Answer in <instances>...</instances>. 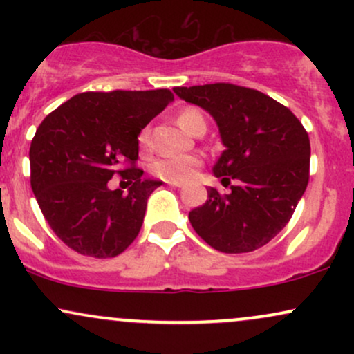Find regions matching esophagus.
I'll return each mask as SVG.
<instances>
[{"mask_svg":"<svg viewBox=\"0 0 354 354\" xmlns=\"http://www.w3.org/2000/svg\"><path fill=\"white\" fill-rule=\"evenodd\" d=\"M166 183H168L169 186H174V188H180V186L183 185L181 181H166Z\"/></svg>","mask_w":354,"mask_h":354,"instance_id":"34e87169","label":"esophagus"}]
</instances>
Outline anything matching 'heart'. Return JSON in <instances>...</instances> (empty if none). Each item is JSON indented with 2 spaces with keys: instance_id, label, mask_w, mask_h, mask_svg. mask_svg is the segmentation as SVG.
Listing matches in <instances>:
<instances>
[{
  "instance_id": "heart-1",
  "label": "heart",
  "mask_w": 354,
  "mask_h": 354,
  "mask_svg": "<svg viewBox=\"0 0 354 354\" xmlns=\"http://www.w3.org/2000/svg\"><path fill=\"white\" fill-rule=\"evenodd\" d=\"M178 124L185 131L193 135L198 128H206L205 116L196 108H185L178 113ZM140 143L148 145V131L140 135ZM203 165V160L198 154H178V156H165L156 160L151 165V171L158 178L168 181H185L196 173V169Z\"/></svg>"
}]
</instances>
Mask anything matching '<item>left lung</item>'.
<instances>
[{"instance_id": "8db88e82", "label": "left lung", "mask_w": 354, "mask_h": 354, "mask_svg": "<svg viewBox=\"0 0 354 354\" xmlns=\"http://www.w3.org/2000/svg\"><path fill=\"white\" fill-rule=\"evenodd\" d=\"M216 121L225 151L213 171L231 191L208 188L189 211L200 236L221 253H248L288 225L310 181V138L301 121L256 89L231 83L174 88Z\"/></svg>"}]
</instances>
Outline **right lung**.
I'll list each match as a JSON object with an SVG mask.
<instances>
[{"instance_id": "add662e5", "label": "right lung", "mask_w": 354, "mask_h": 354, "mask_svg": "<svg viewBox=\"0 0 354 354\" xmlns=\"http://www.w3.org/2000/svg\"><path fill=\"white\" fill-rule=\"evenodd\" d=\"M173 100L169 89L80 93L38 126L31 189L48 225L73 251L115 258L135 241L146 201L161 186L135 166L138 135ZM115 174L132 183L128 195L107 188Z\"/></svg>"}]
</instances>
